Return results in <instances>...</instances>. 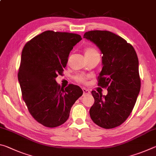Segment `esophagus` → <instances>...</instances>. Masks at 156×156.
<instances>
[{
  "instance_id": "34e87169",
  "label": "esophagus",
  "mask_w": 156,
  "mask_h": 156,
  "mask_svg": "<svg viewBox=\"0 0 156 156\" xmlns=\"http://www.w3.org/2000/svg\"><path fill=\"white\" fill-rule=\"evenodd\" d=\"M83 95H84H84H87V94H90V91H89L88 89H87L85 88H83Z\"/></svg>"
}]
</instances>
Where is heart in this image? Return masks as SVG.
Instances as JSON below:
<instances>
[{
    "instance_id": "1",
    "label": "heart",
    "mask_w": 156,
    "mask_h": 156,
    "mask_svg": "<svg viewBox=\"0 0 156 156\" xmlns=\"http://www.w3.org/2000/svg\"><path fill=\"white\" fill-rule=\"evenodd\" d=\"M84 50L86 58H90L92 56H96V55H99V53L98 51V50L92 46H87L84 47ZM74 79L76 82H78L79 83H86L87 81L88 77L87 76L80 74L74 77Z\"/></svg>"
}]
</instances>
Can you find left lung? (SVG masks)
Wrapping results in <instances>:
<instances>
[{
    "instance_id": "8db88e82",
    "label": "left lung",
    "mask_w": 156,
    "mask_h": 156,
    "mask_svg": "<svg viewBox=\"0 0 156 156\" xmlns=\"http://www.w3.org/2000/svg\"><path fill=\"white\" fill-rule=\"evenodd\" d=\"M83 37L96 44L103 54L98 85L108 91L103 96L91 91L94 103L89 114L100 127L115 128L131 114L140 90L138 56L130 43L111 31H89Z\"/></svg>"
}]
</instances>
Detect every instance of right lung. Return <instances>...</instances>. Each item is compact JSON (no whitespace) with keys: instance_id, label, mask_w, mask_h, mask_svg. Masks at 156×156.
I'll return each mask as SVG.
<instances>
[{"instance_id":"1","label":"right lung","mask_w":156,"mask_h":156,"mask_svg":"<svg viewBox=\"0 0 156 156\" xmlns=\"http://www.w3.org/2000/svg\"><path fill=\"white\" fill-rule=\"evenodd\" d=\"M81 40L77 34L45 31L23 49L18 72L23 99L32 117L47 127L65 123L83 95L80 87L69 84L64 89L55 80L62 74L70 51Z\"/></svg>"}]
</instances>
